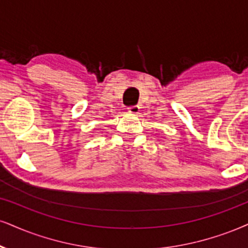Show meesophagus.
<instances>
[{"label": "esophagus", "mask_w": 248, "mask_h": 248, "mask_svg": "<svg viewBox=\"0 0 248 248\" xmlns=\"http://www.w3.org/2000/svg\"><path fill=\"white\" fill-rule=\"evenodd\" d=\"M127 110H129V112H131V114H139L140 107L139 106H131L127 108Z\"/></svg>", "instance_id": "1"}]
</instances>
